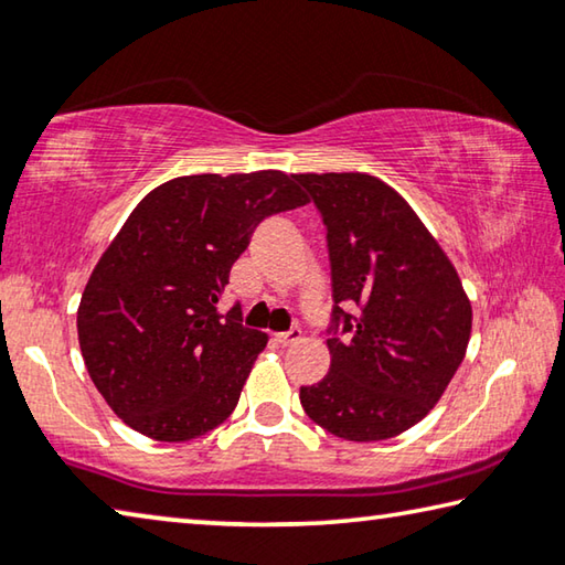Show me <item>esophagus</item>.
I'll list each match as a JSON object with an SVG mask.
<instances>
[{
    "instance_id": "1",
    "label": "esophagus",
    "mask_w": 565,
    "mask_h": 565,
    "mask_svg": "<svg viewBox=\"0 0 565 565\" xmlns=\"http://www.w3.org/2000/svg\"><path fill=\"white\" fill-rule=\"evenodd\" d=\"M274 339L279 341L281 347H291V343L301 341V329H289V331H281V333H276Z\"/></svg>"
}]
</instances>
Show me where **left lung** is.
Segmentation results:
<instances>
[{
  "mask_svg": "<svg viewBox=\"0 0 565 565\" xmlns=\"http://www.w3.org/2000/svg\"><path fill=\"white\" fill-rule=\"evenodd\" d=\"M294 179L327 226L333 291L331 369L301 386V406L347 441L394 438L451 384L471 339V301L444 248L384 181L361 171Z\"/></svg>",
  "mask_w": 565,
  "mask_h": 565,
  "instance_id": "8db88e82",
  "label": "left lung"
}]
</instances>
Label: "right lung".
Returning <instances> with one entry per match:
<instances>
[{
	"label": "right lung",
	"instance_id": "1",
	"mask_svg": "<svg viewBox=\"0 0 565 565\" xmlns=\"http://www.w3.org/2000/svg\"><path fill=\"white\" fill-rule=\"evenodd\" d=\"M284 171L179 177L141 199L76 311L84 363L124 424L181 444L232 416L266 333L216 301L266 216L303 206Z\"/></svg>",
	"mask_w": 565,
	"mask_h": 565
}]
</instances>
